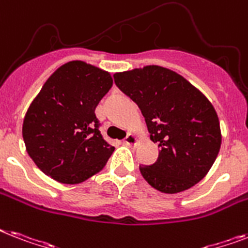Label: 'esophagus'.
<instances>
[{
	"instance_id": "34e87169",
	"label": "esophagus",
	"mask_w": 248,
	"mask_h": 248,
	"mask_svg": "<svg viewBox=\"0 0 248 248\" xmlns=\"http://www.w3.org/2000/svg\"><path fill=\"white\" fill-rule=\"evenodd\" d=\"M124 142L126 145H136L139 142V138L135 134H128L126 138H124Z\"/></svg>"
}]
</instances>
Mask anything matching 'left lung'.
Instances as JSON below:
<instances>
[{
  "instance_id": "obj_1",
  "label": "left lung",
  "mask_w": 248,
  "mask_h": 248,
  "mask_svg": "<svg viewBox=\"0 0 248 248\" xmlns=\"http://www.w3.org/2000/svg\"><path fill=\"white\" fill-rule=\"evenodd\" d=\"M116 85L141 109L160 152L140 166L145 181L164 194H178L200 182L218 156L222 132L206 96L183 76L162 66L116 72Z\"/></svg>"
}]
</instances>
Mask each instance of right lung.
Instances as JSON below:
<instances>
[{
	"label": "right lung",
	"instance_id": "obj_1",
	"mask_svg": "<svg viewBox=\"0 0 248 248\" xmlns=\"http://www.w3.org/2000/svg\"><path fill=\"white\" fill-rule=\"evenodd\" d=\"M112 85L109 72L82 61L44 82L23 122L26 152L44 174L78 185L103 170L114 148L100 134L95 108Z\"/></svg>",
	"mask_w": 248,
	"mask_h": 248
}]
</instances>
